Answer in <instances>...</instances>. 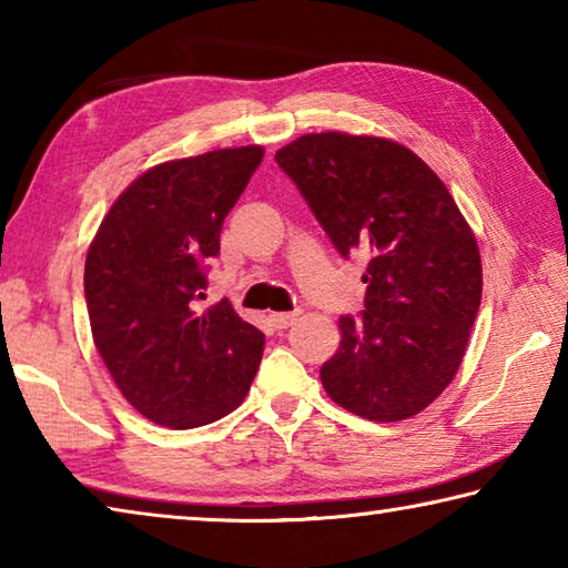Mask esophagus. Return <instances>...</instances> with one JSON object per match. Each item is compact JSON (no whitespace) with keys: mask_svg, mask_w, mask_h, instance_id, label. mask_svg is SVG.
Returning <instances> with one entry per match:
<instances>
[{"mask_svg":"<svg viewBox=\"0 0 568 568\" xmlns=\"http://www.w3.org/2000/svg\"><path fill=\"white\" fill-rule=\"evenodd\" d=\"M297 321V313H271V323L277 331L291 328V325Z\"/></svg>","mask_w":568,"mask_h":568,"instance_id":"esophagus-1","label":"esophagus"}]
</instances>
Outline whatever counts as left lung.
I'll return each mask as SVG.
<instances>
[{"label":"left lung","mask_w":568,"mask_h":568,"mask_svg":"<svg viewBox=\"0 0 568 568\" xmlns=\"http://www.w3.org/2000/svg\"><path fill=\"white\" fill-rule=\"evenodd\" d=\"M343 257L368 255L358 318L323 363L331 400L368 420H406L454 381L484 273L476 237L444 182L386 138L303 134L275 152Z\"/></svg>","instance_id":"obj_1"}]
</instances>
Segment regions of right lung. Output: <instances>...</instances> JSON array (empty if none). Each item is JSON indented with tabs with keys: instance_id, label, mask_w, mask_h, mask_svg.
I'll use <instances>...</instances> for the list:
<instances>
[{
	"instance_id": "add662e5",
	"label": "right lung",
	"mask_w": 568,
	"mask_h": 568,
	"mask_svg": "<svg viewBox=\"0 0 568 568\" xmlns=\"http://www.w3.org/2000/svg\"><path fill=\"white\" fill-rule=\"evenodd\" d=\"M261 145L150 168L114 200L84 261L92 338L134 410L197 428L245 400L265 335L227 301L200 311L220 230L261 165Z\"/></svg>"
}]
</instances>
